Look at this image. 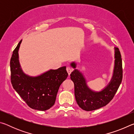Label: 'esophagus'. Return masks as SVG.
<instances>
[{
	"label": "esophagus",
	"mask_w": 134,
	"mask_h": 134,
	"mask_svg": "<svg viewBox=\"0 0 134 134\" xmlns=\"http://www.w3.org/2000/svg\"><path fill=\"white\" fill-rule=\"evenodd\" d=\"M66 70L68 72V74H69V75H70V74H71V72L72 71V69H71V68H70L69 67H68L66 68Z\"/></svg>",
	"instance_id": "34e87169"
}]
</instances>
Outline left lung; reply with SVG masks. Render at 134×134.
Wrapping results in <instances>:
<instances>
[{
  "label": "left lung",
  "instance_id": "1",
  "mask_svg": "<svg viewBox=\"0 0 134 134\" xmlns=\"http://www.w3.org/2000/svg\"><path fill=\"white\" fill-rule=\"evenodd\" d=\"M115 58L112 78L108 85L100 92H94L90 89L87 86L82 73L78 70L74 69L70 74V78L74 85L76 102L82 109L86 111L98 109L106 106L113 98L122 82L123 75L121 55L117 47H115ZM71 66L76 69V64L72 62Z\"/></svg>",
  "mask_w": 134,
  "mask_h": 134
}]
</instances>
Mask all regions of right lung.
<instances>
[{"label": "right lung", "instance_id": "right-lung-1", "mask_svg": "<svg viewBox=\"0 0 134 134\" xmlns=\"http://www.w3.org/2000/svg\"><path fill=\"white\" fill-rule=\"evenodd\" d=\"M22 40L13 51L10 58L11 83L16 92L34 109L44 111L55 103L60 85L67 79L66 67L50 70L37 77H31L22 71L19 62L18 51Z\"/></svg>", "mask_w": 134, "mask_h": 134}]
</instances>
